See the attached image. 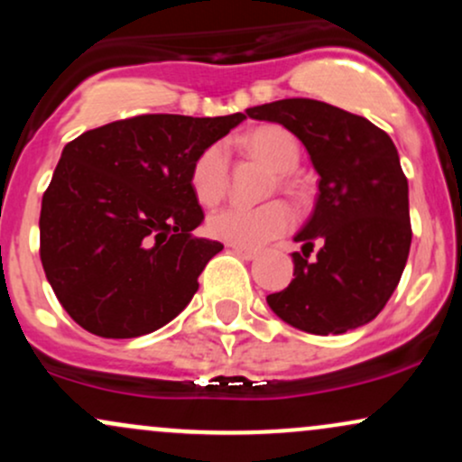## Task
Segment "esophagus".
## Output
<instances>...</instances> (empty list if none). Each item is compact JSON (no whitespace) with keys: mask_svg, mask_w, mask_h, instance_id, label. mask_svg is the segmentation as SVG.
Instances as JSON below:
<instances>
[{"mask_svg":"<svg viewBox=\"0 0 462 462\" xmlns=\"http://www.w3.org/2000/svg\"><path fill=\"white\" fill-rule=\"evenodd\" d=\"M232 254H236L238 258H243V261H254V258L258 256L256 249H247V247H238V245H230Z\"/></svg>","mask_w":462,"mask_h":462,"instance_id":"obj_1","label":"esophagus"}]
</instances>
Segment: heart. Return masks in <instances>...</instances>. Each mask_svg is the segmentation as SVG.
I'll return each instance as SVG.
<instances>
[{"mask_svg":"<svg viewBox=\"0 0 462 462\" xmlns=\"http://www.w3.org/2000/svg\"><path fill=\"white\" fill-rule=\"evenodd\" d=\"M238 147L247 156L256 158L278 171V184L282 189H293L289 173L298 167L300 147L298 141L278 125H263L247 132L238 139ZM189 184L195 199L201 206H215L224 199L230 184V161L227 150L221 143H213L201 150L190 164ZM293 226V213L282 201L247 208V206H226L208 217V235L227 245L256 249L273 238L282 236Z\"/></svg>","mask_w":462,"mask_h":462,"instance_id":"1","label":"heart"}]
</instances>
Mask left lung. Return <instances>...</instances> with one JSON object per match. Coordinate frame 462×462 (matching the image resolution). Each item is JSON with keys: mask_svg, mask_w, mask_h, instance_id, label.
Listing matches in <instances>:
<instances>
[{"mask_svg": "<svg viewBox=\"0 0 462 462\" xmlns=\"http://www.w3.org/2000/svg\"><path fill=\"white\" fill-rule=\"evenodd\" d=\"M252 119L284 125L304 143L319 195L295 235L291 284L267 295L280 319L310 334H343L378 317L393 295L408 252V180L391 136L365 116L317 99L254 106ZM322 247L315 262L308 256Z\"/></svg>", "mask_w": 462, "mask_h": 462, "instance_id": "1", "label": "left lung"}]
</instances>
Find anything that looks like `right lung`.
<instances>
[{
  "label": "right lung",
  "instance_id": "1",
  "mask_svg": "<svg viewBox=\"0 0 462 462\" xmlns=\"http://www.w3.org/2000/svg\"><path fill=\"white\" fill-rule=\"evenodd\" d=\"M243 119L139 115L67 143L41 206V263L78 326L134 338L187 309L224 249L193 236L204 210L190 164Z\"/></svg>",
  "mask_w": 462,
  "mask_h": 462
}]
</instances>
